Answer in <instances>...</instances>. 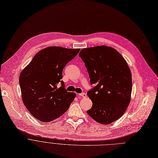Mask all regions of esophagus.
Returning a JSON list of instances; mask_svg holds the SVG:
<instances>
[{"mask_svg": "<svg viewBox=\"0 0 158 158\" xmlns=\"http://www.w3.org/2000/svg\"><path fill=\"white\" fill-rule=\"evenodd\" d=\"M80 96L82 97L83 98H86V94L85 93H82L80 94Z\"/></svg>", "mask_w": 158, "mask_h": 158, "instance_id": "obj_1", "label": "esophagus"}]
</instances>
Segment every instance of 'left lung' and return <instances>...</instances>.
I'll return each instance as SVG.
<instances>
[{"mask_svg": "<svg viewBox=\"0 0 158 158\" xmlns=\"http://www.w3.org/2000/svg\"><path fill=\"white\" fill-rule=\"evenodd\" d=\"M81 57L95 86L87 92L92 101L89 116L102 124L118 119L128 108L132 78L127 62L114 48L105 45L81 49Z\"/></svg>", "mask_w": 158, "mask_h": 158, "instance_id": "obj_1", "label": "left lung"}]
</instances>
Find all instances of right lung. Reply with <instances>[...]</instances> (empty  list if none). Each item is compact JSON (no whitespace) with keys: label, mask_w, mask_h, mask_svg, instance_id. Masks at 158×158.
I'll return each instance as SVG.
<instances>
[{"label":"right lung","mask_w":158,"mask_h":158,"mask_svg":"<svg viewBox=\"0 0 158 158\" xmlns=\"http://www.w3.org/2000/svg\"><path fill=\"white\" fill-rule=\"evenodd\" d=\"M80 48L49 47L39 51L22 70L19 77L24 105L40 121H52L65 113L76 94L68 92L62 72ZM61 83L59 87L57 85Z\"/></svg>","instance_id":"obj_1"}]
</instances>
